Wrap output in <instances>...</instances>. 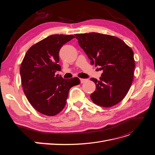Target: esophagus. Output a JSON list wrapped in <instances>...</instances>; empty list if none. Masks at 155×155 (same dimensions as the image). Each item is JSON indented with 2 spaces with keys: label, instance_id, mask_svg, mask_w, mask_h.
Listing matches in <instances>:
<instances>
[{
  "label": "esophagus",
  "instance_id": "obj_1",
  "mask_svg": "<svg viewBox=\"0 0 155 155\" xmlns=\"http://www.w3.org/2000/svg\"><path fill=\"white\" fill-rule=\"evenodd\" d=\"M87 80H88L87 79H80L81 83H84L85 82H86Z\"/></svg>",
  "mask_w": 155,
  "mask_h": 155
}]
</instances>
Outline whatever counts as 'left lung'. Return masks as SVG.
Wrapping results in <instances>:
<instances>
[{
	"instance_id": "1",
	"label": "left lung",
	"mask_w": 155,
	"mask_h": 155,
	"mask_svg": "<svg viewBox=\"0 0 155 155\" xmlns=\"http://www.w3.org/2000/svg\"><path fill=\"white\" fill-rule=\"evenodd\" d=\"M75 36L91 64L100 66L104 71L99 81L91 78L96 84V91L91 94L92 101L103 107L118 104L132 85L135 67L133 51L116 37L95 32Z\"/></svg>"
}]
</instances>
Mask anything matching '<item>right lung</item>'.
<instances>
[{
    "label": "right lung",
    "instance_id": "1",
    "mask_svg": "<svg viewBox=\"0 0 155 155\" xmlns=\"http://www.w3.org/2000/svg\"><path fill=\"white\" fill-rule=\"evenodd\" d=\"M73 35H51L33 45L23 59L20 74L23 91L34 109L46 116L59 113L66 105L70 88L79 85L78 78L63 79L59 52Z\"/></svg>",
    "mask_w": 155,
    "mask_h": 155
}]
</instances>
